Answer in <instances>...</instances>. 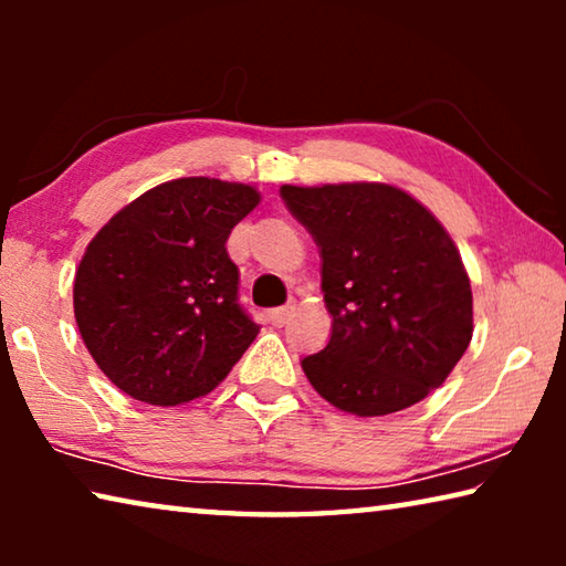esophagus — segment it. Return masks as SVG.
Wrapping results in <instances>:
<instances>
[{
	"label": "esophagus",
	"instance_id": "1",
	"mask_svg": "<svg viewBox=\"0 0 566 566\" xmlns=\"http://www.w3.org/2000/svg\"><path fill=\"white\" fill-rule=\"evenodd\" d=\"M292 312H294V306H292V304L276 306V310H272V312H270V322L274 324V327H282V324H286V322H290V317H292Z\"/></svg>",
	"mask_w": 566,
	"mask_h": 566
}]
</instances>
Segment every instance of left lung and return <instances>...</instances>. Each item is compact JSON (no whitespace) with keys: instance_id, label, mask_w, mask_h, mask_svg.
Wrapping results in <instances>:
<instances>
[{"instance_id":"obj_1","label":"left lung","mask_w":566,"mask_h":566,"mask_svg":"<svg viewBox=\"0 0 566 566\" xmlns=\"http://www.w3.org/2000/svg\"><path fill=\"white\" fill-rule=\"evenodd\" d=\"M319 247L332 314L306 379L342 411L385 417L424 399L472 339V286L452 237L407 191L377 181L280 189Z\"/></svg>"}]
</instances>
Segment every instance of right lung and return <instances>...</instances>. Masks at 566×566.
I'll return each mask as SVG.
<instances>
[{"mask_svg":"<svg viewBox=\"0 0 566 566\" xmlns=\"http://www.w3.org/2000/svg\"><path fill=\"white\" fill-rule=\"evenodd\" d=\"M256 205L249 185L171 179L92 239L74 276V317L124 395L175 407L209 395L242 359L260 327L239 304L224 244Z\"/></svg>","mask_w":566,"mask_h":566,"instance_id":"right-lung-1","label":"right lung"}]
</instances>
